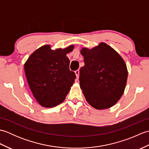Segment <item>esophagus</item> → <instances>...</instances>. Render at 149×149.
Returning a JSON list of instances; mask_svg holds the SVG:
<instances>
[{
  "mask_svg": "<svg viewBox=\"0 0 149 149\" xmlns=\"http://www.w3.org/2000/svg\"><path fill=\"white\" fill-rule=\"evenodd\" d=\"M75 75H76L77 79H78L79 75V70H75Z\"/></svg>",
  "mask_w": 149,
  "mask_h": 149,
  "instance_id": "1",
  "label": "esophagus"
}]
</instances>
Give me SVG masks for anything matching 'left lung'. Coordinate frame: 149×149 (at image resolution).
<instances>
[{
	"label": "left lung",
	"mask_w": 149,
	"mask_h": 149,
	"mask_svg": "<svg viewBox=\"0 0 149 149\" xmlns=\"http://www.w3.org/2000/svg\"><path fill=\"white\" fill-rule=\"evenodd\" d=\"M84 66L79 83L87 102L97 109H107L118 102L124 91L128 75L125 61L105 43L81 50Z\"/></svg>",
	"instance_id": "obj_1"
}]
</instances>
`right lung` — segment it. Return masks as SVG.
<instances>
[{
    "label": "right lung",
    "instance_id": "obj_1",
    "mask_svg": "<svg viewBox=\"0 0 149 149\" xmlns=\"http://www.w3.org/2000/svg\"><path fill=\"white\" fill-rule=\"evenodd\" d=\"M74 45L52 50L44 45L35 50L24 65L27 80L36 100L41 106L52 107L65 99L74 83L75 74L69 69L66 54Z\"/></svg>",
    "mask_w": 149,
    "mask_h": 149
}]
</instances>
